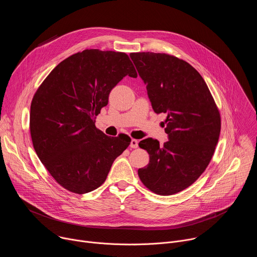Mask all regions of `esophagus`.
I'll list each match as a JSON object with an SVG mask.
<instances>
[{"label": "esophagus", "mask_w": 257, "mask_h": 257, "mask_svg": "<svg viewBox=\"0 0 257 257\" xmlns=\"http://www.w3.org/2000/svg\"><path fill=\"white\" fill-rule=\"evenodd\" d=\"M130 148L131 149H137L138 148V141L136 139H131V141H130Z\"/></svg>", "instance_id": "obj_1"}]
</instances>
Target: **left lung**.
Segmentation results:
<instances>
[{
    "label": "left lung",
    "mask_w": 257,
    "mask_h": 257,
    "mask_svg": "<svg viewBox=\"0 0 257 257\" xmlns=\"http://www.w3.org/2000/svg\"><path fill=\"white\" fill-rule=\"evenodd\" d=\"M157 114L165 113L168 141L146 138L139 148L150 163L138 170L145 187L159 195L186 189L208 166L221 132V116L199 73L168 54L131 53ZM165 126V125H164Z\"/></svg>",
    "instance_id": "8db88e82"
}]
</instances>
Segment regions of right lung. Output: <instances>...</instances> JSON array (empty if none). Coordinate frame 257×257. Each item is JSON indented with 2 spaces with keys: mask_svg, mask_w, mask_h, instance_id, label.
I'll list each match as a JSON object with an SVG mask.
<instances>
[{
  "mask_svg": "<svg viewBox=\"0 0 257 257\" xmlns=\"http://www.w3.org/2000/svg\"><path fill=\"white\" fill-rule=\"evenodd\" d=\"M126 75L137 77L125 53L84 50L62 61L36 90L29 118L33 148L65 189L84 194L98 188L129 146V136H107L94 124Z\"/></svg>",
  "mask_w": 257,
  "mask_h": 257,
  "instance_id": "add662e5",
  "label": "right lung"
}]
</instances>
